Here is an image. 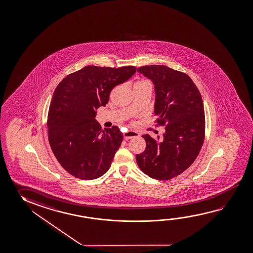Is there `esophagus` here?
<instances>
[{"label":"esophagus","mask_w":253,"mask_h":253,"mask_svg":"<svg viewBox=\"0 0 253 253\" xmlns=\"http://www.w3.org/2000/svg\"><path fill=\"white\" fill-rule=\"evenodd\" d=\"M139 132H134V131H127V132H124V138L126 140H129L133 137L139 136Z\"/></svg>","instance_id":"1"}]
</instances>
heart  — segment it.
Listing matches in <instances>:
<instances>
[{"instance_id":"b5f03b06","label":"heart","mask_w":253,"mask_h":253,"mask_svg":"<svg viewBox=\"0 0 253 253\" xmlns=\"http://www.w3.org/2000/svg\"><path fill=\"white\" fill-rule=\"evenodd\" d=\"M140 84H150L149 81L147 80H140L137 81L136 83L134 84V85H140Z\"/></svg>"}]
</instances>
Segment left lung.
Here are the masks:
<instances>
[{
  "label": "left lung",
  "mask_w": 253,
  "mask_h": 253,
  "mask_svg": "<svg viewBox=\"0 0 253 253\" xmlns=\"http://www.w3.org/2000/svg\"><path fill=\"white\" fill-rule=\"evenodd\" d=\"M137 71L155 85L157 122L165 126L163 140L142 135L147 146L144 152L136 155L137 164L150 177L168 180L189 168L201 151L205 136L203 101L185 73L164 65L144 66Z\"/></svg>",
  "instance_id": "1"
}]
</instances>
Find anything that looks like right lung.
<instances>
[{
  "label": "right lung",
  "instance_id": "right-lung-1",
  "mask_svg": "<svg viewBox=\"0 0 253 253\" xmlns=\"http://www.w3.org/2000/svg\"><path fill=\"white\" fill-rule=\"evenodd\" d=\"M135 72L133 66H87L57 86L47 118L49 143L60 165L73 176L96 179L111 167L123 133L116 126L102 131L96 110L105 106L112 89Z\"/></svg>",
  "mask_w": 253,
  "mask_h": 253
}]
</instances>
